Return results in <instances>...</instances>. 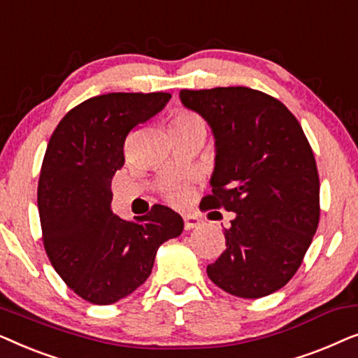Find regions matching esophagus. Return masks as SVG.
<instances>
[{"instance_id":"34e87169","label":"esophagus","mask_w":358,"mask_h":358,"mask_svg":"<svg viewBox=\"0 0 358 358\" xmlns=\"http://www.w3.org/2000/svg\"><path fill=\"white\" fill-rule=\"evenodd\" d=\"M199 224H200V220H199V217H195V215H185L184 217V228L185 229L197 228Z\"/></svg>"}]
</instances>
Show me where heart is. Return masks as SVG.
I'll return each instance as SVG.
<instances>
[{"label":"heart","mask_w":358,"mask_h":358,"mask_svg":"<svg viewBox=\"0 0 358 358\" xmlns=\"http://www.w3.org/2000/svg\"><path fill=\"white\" fill-rule=\"evenodd\" d=\"M171 129H205L203 119L190 109H178L171 117ZM187 185L174 184L166 190V197L173 203H182L187 199Z\"/></svg>","instance_id":"1"}]
</instances>
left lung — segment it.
Instances as JSON below:
<instances>
[{"label":"left lung","instance_id":"obj_1","mask_svg":"<svg viewBox=\"0 0 358 358\" xmlns=\"http://www.w3.org/2000/svg\"><path fill=\"white\" fill-rule=\"evenodd\" d=\"M217 138L212 194L202 212L236 213L227 248L207 273L239 298H261L300 268L320 223V174L296 117L275 97L246 86L182 90ZM218 213V212H217Z\"/></svg>","mask_w":358,"mask_h":358}]
</instances>
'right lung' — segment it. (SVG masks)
I'll list each match as a JSON object with an SVG mask.
<instances>
[{
  "label": "right lung",
  "mask_w": 358,
  "mask_h": 358,
  "mask_svg": "<svg viewBox=\"0 0 358 358\" xmlns=\"http://www.w3.org/2000/svg\"><path fill=\"white\" fill-rule=\"evenodd\" d=\"M169 92H109L73 107L48 140L37 187L42 241L62 280L94 305H110L150 277L158 248L179 236V213L110 212V180L130 131L163 109Z\"/></svg>",
  "instance_id": "1"
}]
</instances>
